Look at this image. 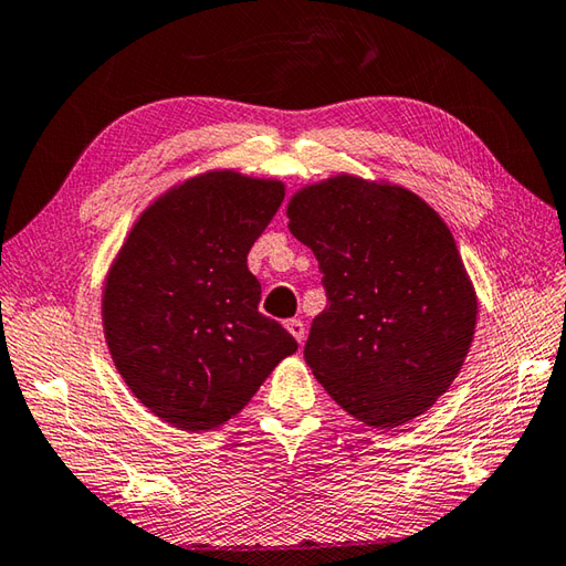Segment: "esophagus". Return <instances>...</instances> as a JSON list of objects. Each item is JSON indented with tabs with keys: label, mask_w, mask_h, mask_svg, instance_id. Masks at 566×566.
Here are the masks:
<instances>
[{
	"label": "esophagus",
	"mask_w": 566,
	"mask_h": 566,
	"mask_svg": "<svg viewBox=\"0 0 566 566\" xmlns=\"http://www.w3.org/2000/svg\"><path fill=\"white\" fill-rule=\"evenodd\" d=\"M285 329L287 333H291L297 343H303V337H305V325L301 323V319H287L285 323Z\"/></svg>",
	"instance_id": "34e87169"
}]
</instances>
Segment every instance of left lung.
<instances>
[{
  "mask_svg": "<svg viewBox=\"0 0 566 566\" xmlns=\"http://www.w3.org/2000/svg\"><path fill=\"white\" fill-rule=\"evenodd\" d=\"M285 217L327 291L305 343L315 379L371 429L433 407L463 367L478 317L439 211L389 179L339 172L297 189Z\"/></svg>",
  "mask_w": 566,
  "mask_h": 566,
  "instance_id": "1",
  "label": "left lung"
}]
</instances>
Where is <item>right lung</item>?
Instances as JSON below:
<instances>
[{
    "instance_id": "add662e5",
    "label": "right lung",
    "mask_w": 566,
    "mask_h": 566,
    "mask_svg": "<svg viewBox=\"0 0 566 566\" xmlns=\"http://www.w3.org/2000/svg\"><path fill=\"white\" fill-rule=\"evenodd\" d=\"M283 197L275 177L207 169L155 197L111 261L105 345L135 399L175 429L217 431L297 349L259 313L247 265Z\"/></svg>"
}]
</instances>
